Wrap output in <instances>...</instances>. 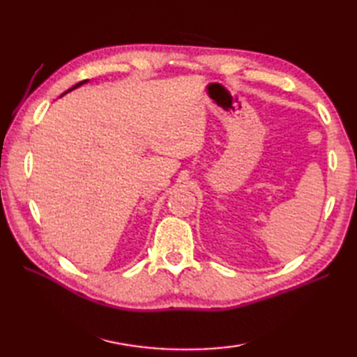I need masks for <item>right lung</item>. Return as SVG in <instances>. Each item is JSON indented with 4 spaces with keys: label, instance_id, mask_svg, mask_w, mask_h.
<instances>
[{
    "label": "right lung",
    "instance_id": "obj_1",
    "mask_svg": "<svg viewBox=\"0 0 357 357\" xmlns=\"http://www.w3.org/2000/svg\"><path fill=\"white\" fill-rule=\"evenodd\" d=\"M86 81H87V79H84V81H81V82H78V84H75V86H73L72 89H77L78 86H81V84H84V82H86ZM66 93H67V92H66Z\"/></svg>",
    "mask_w": 357,
    "mask_h": 357
}]
</instances>
